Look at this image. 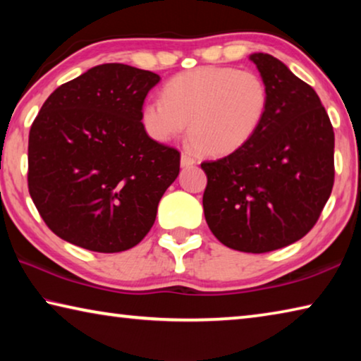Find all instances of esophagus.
<instances>
[{"instance_id": "obj_1", "label": "esophagus", "mask_w": 361, "mask_h": 361, "mask_svg": "<svg viewBox=\"0 0 361 361\" xmlns=\"http://www.w3.org/2000/svg\"><path fill=\"white\" fill-rule=\"evenodd\" d=\"M194 164H195L194 157L186 154V152H183V154H181V167H191V166H194Z\"/></svg>"}]
</instances>
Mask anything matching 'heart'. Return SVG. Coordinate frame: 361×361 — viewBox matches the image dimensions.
<instances>
[{
  "label": "heart",
  "instance_id": "obj_1",
  "mask_svg": "<svg viewBox=\"0 0 361 361\" xmlns=\"http://www.w3.org/2000/svg\"><path fill=\"white\" fill-rule=\"evenodd\" d=\"M266 82L253 71L204 66L181 73L164 85L162 100L142 108V124L156 142L181 135L188 124L191 143L210 156L243 148L264 121Z\"/></svg>",
  "mask_w": 361,
  "mask_h": 361
}]
</instances>
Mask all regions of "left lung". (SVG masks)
Returning <instances> with one entry per match:
<instances>
[{
  "instance_id": "obj_1",
  "label": "left lung",
  "mask_w": 361,
  "mask_h": 361,
  "mask_svg": "<svg viewBox=\"0 0 361 361\" xmlns=\"http://www.w3.org/2000/svg\"><path fill=\"white\" fill-rule=\"evenodd\" d=\"M269 90L258 132L239 151L200 164L205 221L232 250L266 253L314 228L334 183V132L315 90L269 54L250 56Z\"/></svg>"
}]
</instances>
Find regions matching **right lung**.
Here are the masks:
<instances>
[{
	"instance_id": "1",
	"label": "right lung",
	"mask_w": 361,
	"mask_h": 361,
	"mask_svg": "<svg viewBox=\"0 0 361 361\" xmlns=\"http://www.w3.org/2000/svg\"><path fill=\"white\" fill-rule=\"evenodd\" d=\"M156 73L103 63L49 95L28 137V191L60 239L90 252L135 247L180 173V152L142 124Z\"/></svg>"
}]
</instances>
